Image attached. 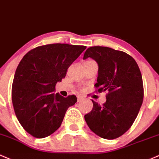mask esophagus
<instances>
[{
	"mask_svg": "<svg viewBox=\"0 0 159 159\" xmlns=\"http://www.w3.org/2000/svg\"><path fill=\"white\" fill-rule=\"evenodd\" d=\"M83 100H84V98H83L82 96H78V102L83 101Z\"/></svg>",
	"mask_w": 159,
	"mask_h": 159,
	"instance_id": "1",
	"label": "esophagus"
}]
</instances>
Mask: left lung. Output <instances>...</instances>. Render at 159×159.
Returning a JSON list of instances; mask_svg holds the SVG:
<instances>
[{
	"mask_svg": "<svg viewBox=\"0 0 159 159\" xmlns=\"http://www.w3.org/2000/svg\"><path fill=\"white\" fill-rule=\"evenodd\" d=\"M91 58L98 65L94 86L98 92L107 91L102 106L93 102V109L84 115L91 130L107 139L121 136L136 120L144 96L143 78L136 61L129 55L109 47L93 46L83 59Z\"/></svg>",
	"mask_w": 159,
	"mask_h": 159,
	"instance_id": "1",
	"label": "left lung"
}]
</instances>
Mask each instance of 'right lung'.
Listing matches in <instances>:
<instances>
[{"mask_svg":"<svg viewBox=\"0 0 159 159\" xmlns=\"http://www.w3.org/2000/svg\"><path fill=\"white\" fill-rule=\"evenodd\" d=\"M84 46L49 44L28 52L16 68L12 85L15 114L23 129L36 138H45L60 127L67 110L77 102L55 93L56 84L84 50Z\"/></svg>","mask_w":159,"mask_h":159,"instance_id":"obj_1","label":"right lung"}]
</instances>
